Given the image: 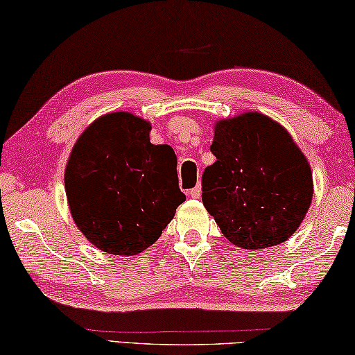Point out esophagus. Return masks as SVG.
I'll use <instances>...</instances> for the list:
<instances>
[{
	"instance_id": "esophagus-1",
	"label": "esophagus",
	"mask_w": 355,
	"mask_h": 355,
	"mask_svg": "<svg viewBox=\"0 0 355 355\" xmlns=\"http://www.w3.org/2000/svg\"><path fill=\"white\" fill-rule=\"evenodd\" d=\"M189 196H190V198L198 200L200 196H201V185H196V187H193L191 190H189Z\"/></svg>"
}]
</instances>
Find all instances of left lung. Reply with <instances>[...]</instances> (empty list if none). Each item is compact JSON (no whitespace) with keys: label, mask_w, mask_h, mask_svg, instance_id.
<instances>
[{"label":"left lung","mask_w":355,"mask_h":355,"mask_svg":"<svg viewBox=\"0 0 355 355\" xmlns=\"http://www.w3.org/2000/svg\"><path fill=\"white\" fill-rule=\"evenodd\" d=\"M216 164L202 174V205L239 248L263 250L291 237L309 212L313 174L289 132L247 112L214 124Z\"/></svg>","instance_id":"left-lung-1"}]
</instances>
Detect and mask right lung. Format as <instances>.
<instances>
[{
	"label": "right lung",
	"mask_w": 355,
	"mask_h": 355,
	"mask_svg": "<svg viewBox=\"0 0 355 355\" xmlns=\"http://www.w3.org/2000/svg\"><path fill=\"white\" fill-rule=\"evenodd\" d=\"M146 119L107 113L75 141L64 171L67 205L92 245L133 257L153 245L185 195L178 159L168 144H153Z\"/></svg>",
	"instance_id": "add662e5"
}]
</instances>
